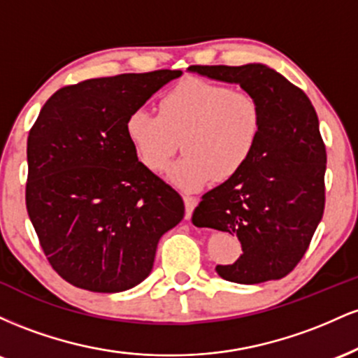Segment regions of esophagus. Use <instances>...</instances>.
<instances>
[{
	"label": "esophagus",
	"instance_id": "esophagus-1",
	"mask_svg": "<svg viewBox=\"0 0 358 358\" xmlns=\"http://www.w3.org/2000/svg\"><path fill=\"white\" fill-rule=\"evenodd\" d=\"M183 202H185V217H187V219H192V213L195 210L199 200H196L195 196H183Z\"/></svg>",
	"mask_w": 358,
	"mask_h": 358
}]
</instances>
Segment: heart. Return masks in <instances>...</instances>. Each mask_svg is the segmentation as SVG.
<instances>
[{
	"instance_id": "obj_1",
	"label": "heart",
	"mask_w": 358,
	"mask_h": 358,
	"mask_svg": "<svg viewBox=\"0 0 358 358\" xmlns=\"http://www.w3.org/2000/svg\"><path fill=\"white\" fill-rule=\"evenodd\" d=\"M261 129L256 97L202 79H185L163 94L158 114L136 109L124 122L127 141L153 173L166 170L182 143L185 155L168 178L183 192L239 175L254 156Z\"/></svg>"
}]
</instances>
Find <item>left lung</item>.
<instances>
[{
	"label": "left lung",
	"instance_id": "left-lung-1",
	"mask_svg": "<svg viewBox=\"0 0 358 358\" xmlns=\"http://www.w3.org/2000/svg\"><path fill=\"white\" fill-rule=\"evenodd\" d=\"M188 71L239 84L262 114L250 162L205 193L193 224L239 237L241 257L215 268L225 281L257 285L285 278L305 256L324 208L327 150L313 104L268 65H192Z\"/></svg>",
	"mask_w": 358,
	"mask_h": 358
}]
</instances>
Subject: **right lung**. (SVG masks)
Here are the masks:
<instances>
[{"label": "right lung", "mask_w": 358, "mask_h": 358, "mask_svg": "<svg viewBox=\"0 0 358 358\" xmlns=\"http://www.w3.org/2000/svg\"><path fill=\"white\" fill-rule=\"evenodd\" d=\"M182 71L121 73L65 85L27 143V210L60 278L119 293L150 276L156 245L185 215L178 192L148 170L126 138L133 110Z\"/></svg>", "instance_id": "obj_1"}]
</instances>
